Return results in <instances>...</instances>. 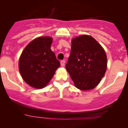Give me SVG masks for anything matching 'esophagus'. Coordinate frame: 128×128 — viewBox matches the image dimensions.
Returning <instances> with one entry per match:
<instances>
[{"mask_svg":"<svg viewBox=\"0 0 128 128\" xmlns=\"http://www.w3.org/2000/svg\"><path fill=\"white\" fill-rule=\"evenodd\" d=\"M65 60H62L60 61V65H61V66H64V65H65Z\"/></svg>","mask_w":128,"mask_h":128,"instance_id":"1","label":"esophagus"}]
</instances>
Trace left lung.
Returning <instances> with one entry per match:
<instances>
[{
  "mask_svg": "<svg viewBox=\"0 0 128 128\" xmlns=\"http://www.w3.org/2000/svg\"><path fill=\"white\" fill-rule=\"evenodd\" d=\"M71 51L66 65L75 86L81 90L95 88L104 76L107 58L102 46L89 35L72 40Z\"/></svg>",
  "mask_w": 128,
  "mask_h": 128,
  "instance_id": "left-lung-1",
  "label": "left lung"
}]
</instances>
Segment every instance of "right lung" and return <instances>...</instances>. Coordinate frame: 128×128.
<instances>
[{
  "mask_svg": "<svg viewBox=\"0 0 128 128\" xmlns=\"http://www.w3.org/2000/svg\"><path fill=\"white\" fill-rule=\"evenodd\" d=\"M51 37H39L31 41L19 59V70L24 82L35 88H42L49 83L60 66L51 50Z\"/></svg>",
  "mask_w": 128,
  "mask_h": 128,
  "instance_id": "add662e5",
  "label": "right lung"
}]
</instances>
